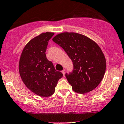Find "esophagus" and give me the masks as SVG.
I'll list each match as a JSON object with an SVG mask.
<instances>
[{
  "instance_id": "esophagus-1",
  "label": "esophagus",
  "mask_w": 124,
  "mask_h": 124,
  "mask_svg": "<svg viewBox=\"0 0 124 124\" xmlns=\"http://www.w3.org/2000/svg\"><path fill=\"white\" fill-rule=\"evenodd\" d=\"M62 73H63V76H65V69H63V70H62Z\"/></svg>"
}]
</instances>
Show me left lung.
Returning <instances> with one entry per match:
<instances>
[{
    "mask_svg": "<svg viewBox=\"0 0 124 124\" xmlns=\"http://www.w3.org/2000/svg\"><path fill=\"white\" fill-rule=\"evenodd\" d=\"M52 40L63 49L73 62L72 72L65 74L73 90L85 93L96 88L106 70L105 58L97 43L74 32L58 34Z\"/></svg>",
    "mask_w": 124,
    "mask_h": 124,
    "instance_id": "obj_1",
    "label": "left lung"
}]
</instances>
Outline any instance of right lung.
<instances>
[{
  "label": "right lung",
  "mask_w": 124,
  "mask_h": 124,
  "mask_svg": "<svg viewBox=\"0 0 124 124\" xmlns=\"http://www.w3.org/2000/svg\"><path fill=\"white\" fill-rule=\"evenodd\" d=\"M54 35L46 32L30 40L23 50L19 63L24 85L35 94L43 97L54 94L58 81L63 77L46 56L48 42Z\"/></svg>",
  "instance_id": "add662e5"
}]
</instances>
